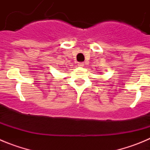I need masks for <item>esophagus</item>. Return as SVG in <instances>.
Returning <instances> with one entry per match:
<instances>
[{
    "label": "esophagus",
    "mask_w": 150,
    "mask_h": 150,
    "mask_svg": "<svg viewBox=\"0 0 150 150\" xmlns=\"http://www.w3.org/2000/svg\"><path fill=\"white\" fill-rule=\"evenodd\" d=\"M78 66H79V67H83L84 66V63L83 62H79L78 63Z\"/></svg>",
    "instance_id": "1"
}]
</instances>
